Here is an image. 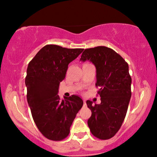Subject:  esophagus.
I'll return each mask as SVG.
<instances>
[{
	"instance_id": "1",
	"label": "esophagus",
	"mask_w": 157,
	"mask_h": 157,
	"mask_svg": "<svg viewBox=\"0 0 157 157\" xmlns=\"http://www.w3.org/2000/svg\"><path fill=\"white\" fill-rule=\"evenodd\" d=\"M83 106H86V103L85 100H83Z\"/></svg>"
}]
</instances>
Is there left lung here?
<instances>
[{
	"label": "left lung",
	"mask_w": 157,
	"mask_h": 157,
	"mask_svg": "<svg viewBox=\"0 0 157 157\" xmlns=\"http://www.w3.org/2000/svg\"><path fill=\"white\" fill-rule=\"evenodd\" d=\"M81 61L89 60L96 68V87L100 104L86 101L91 110L88 126L96 138L111 139L121 128L132 96V78L128 65L113 49L106 46L86 48L81 56Z\"/></svg>",
	"instance_id": "8db88e82"
}]
</instances>
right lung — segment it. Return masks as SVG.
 Wrapping results in <instances>:
<instances>
[{
	"instance_id": "obj_1",
	"label": "right lung",
	"mask_w": 157,
	"mask_h": 157,
	"mask_svg": "<svg viewBox=\"0 0 157 157\" xmlns=\"http://www.w3.org/2000/svg\"><path fill=\"white\" fill-rule=\"evenodd\" d=\"M83 51L46 45L28 66L25 81L28 103L38 130L50 140L61 141L68 136L76 113L83 104L78 96L61 100L58 95L68 64Z\"/></svg>"
}]
</instances>
